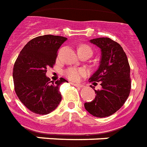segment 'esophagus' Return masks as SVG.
<instances>
[{"mask_svg":"<svg viewBox=\"0 0 147 147\" xmlns=\"http://www.w3.org/2000/svg\"><path fill=\"white\" fill-rule=\"evenodd\" d=\"M71 84L74 86H76V87H79L81 88L82 87V86L81 84H79V83H75V82H71Z\"/></svg>","mask_w":147,"mask_h":147,"instance_id":"1","label":"esophagus"}]
</instances>
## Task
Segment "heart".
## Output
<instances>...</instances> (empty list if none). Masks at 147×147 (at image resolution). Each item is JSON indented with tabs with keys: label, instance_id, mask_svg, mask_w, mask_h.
Returning <instances> with one entry per match:
<instances>
[{
	"label": "heart",
	"instance_id": "heart-1",
	"mask_svg": "<svg viewBox=\"0 0 147 147\" xmlns=\"http://www.w3.org/2000/svg\"><path fill=\"white\" fill-rule=\"evenodd\" d=\"M78 52H90L92 55V49L87 45H81L78 48ZM88 71L83 68H76V67H71L65 69L64 71V76L71 81L79 82L80 79L88 75Z\"/></svg>",
	"mask_w": 147,
	"mask_h": 147
}]
</instances>
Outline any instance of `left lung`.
<instances>
[{
	"label": "left lung",
	"mask_w": 147,
	"mask_h": 147,
	"mask_svg": "<svg viewBox=\"0 0 147 147\" xmlns=\"http://www.w3.org/2000/svg\"><path fill=\"white\" fill-rule=\"evenodd\" d=\"M90 42L101 49L99 68L89 79L93 85L100 82L101 90H95L93 101L85 103L88 112L97 118L115 114L122 107L131 90L130 66L119 43L107 37L96 38Z\"/></svg>",
	"instance_id": "left-lung-1"
}]
</instances>
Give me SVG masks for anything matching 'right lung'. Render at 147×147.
<instances>
[{
	"instance_id": "1",
	"label": "right lung",
	"mask_w": 147,
	"mask_h": 147,
	"mask_svg": "<svg viewBox=\"0 0 147 147\" xmlns=\"http://www.w3.org/2000/svg\"><path fill=\"white\" fill-rule=\"evenodd\" d=\"M67 38L44 35L28 42L17 57L13 68L16 95L32 112L47 115L61 100L59 87L67 82L61 78L55 83L46 76L47 68H53L57 51Z\"/></svg>"
}]
</instances>
